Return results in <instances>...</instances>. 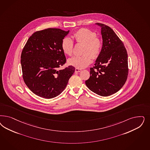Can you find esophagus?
<instances>
[{
    "label": "esophagus",
    "mask_w": 150,
    "mask_h": 150,
    "mask_svg": "<svg viewBox=\"0 0 150 150\" xmlns=\"http://www.w3.org/2000/svg\"><path fill=\"white\" fill-rule=\"evenodd\" d=\"M81 71H82V69H81L77 68L75 69V72L76 73L80 72Z\"/></svg>",
    "instance_id": "1"
}]
</instances>
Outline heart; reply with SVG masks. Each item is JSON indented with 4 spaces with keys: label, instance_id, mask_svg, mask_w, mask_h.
Listing matches in <instances>:
<instances>
[{
    "label": "heart",
    "instance_id": "obj_1",
    "mask_svg": "<svg viewBox=\"0 0 150 150\" xmlns=\"http://www.w3.org/2000/svg\"><path fill=\"white\" fill-rule=\"evenodd\" d=\"M73 38L77 44H83L82 55L74 56L68 59V63L73 67L82 69L87 67L92 63L93 58H98L102 53L103 42L97 34L88 29H79L76 31ZM61 48L66 54L72 56L73 53L74 42L69 38H64L61 42Z\"/></svg>",
    "mask_w": 150,
    "mask_h": 150
}]
</instances>
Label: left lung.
<instances>
[{"label":"left lung","mask_w":150,"mask_h":150,"mask_svg":"<svg viewBox=\"0 0 150 150\" xmlns=\"http://www.w3.org/2000/svg\"><path fill=\"white\" fill-rule=\"evenodd\" d=\"M101 26L103 47L94 66L91 68L90 77L86 81L92 92L103 97L119 91L125 83L129 68L127 53L124 45L109 26Z\"/></svg>","instance_id":"obj_1"}]
</instances>
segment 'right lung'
Instances as JSON below:
<instances>
[{
    "mask_svg": "<svg viewBox=\"0 0 150 150\" xmlns=\"http://www.w3.org/2000/svg\"><path fill=\"white\" fill-rule=\"evenodd\" d=\"M61 29L48 28L34 33L28 39L21 55L23 78L29 89L39 97L58 96L75 71L72 66L58 68L66 62L61 42L68 34Z\"/></svg>",
    "mask_w": 150,
    "mask_h": 150,
    "instance_id": "add662e5",
    "label": "right lung"
}]
</instances>
